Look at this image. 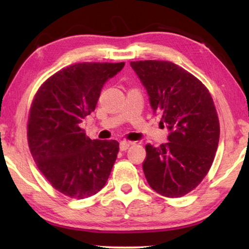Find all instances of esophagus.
I'll return each instance as SVG.
<instances>
[{
	"label": "esophagus",
	"mask_w": 249,
	"mask_h": 249,
	"mask_svg": "<svg viewBox=\"0 0 249 249\" xmlns=\"http://www.w3.org/2000/svg\"><path fill=\"white\" fill-rule=\"evenodd\" d=\"M130 144H132V142H130L122 141V142H120V149H121V150H126V149H127L128 147L130 146Z\"/></svg>",
	"instance_id": "obj_1"
}]
</instances>
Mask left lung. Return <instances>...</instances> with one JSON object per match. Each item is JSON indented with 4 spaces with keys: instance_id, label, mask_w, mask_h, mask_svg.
<instances>
[{
    "instance_id": "1",
    "label": "left lung",
    "mask_w": 249,
    "mask_h": 249,
    "mask_svg": "<svg viewBox=\"0 0 249 249\" xmlns=\"http://www.w3.org/2000/svg\"><path fill=\"white\" fill-rule=\"evenodd\" d=\"M149 96L168 142L146 145L142 162L147 182L159 195L180 197L210 170L220 140V123L209 90L199 79L170 61H132Z\"/></svg>"
}]
</instances>
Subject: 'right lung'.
I'll list each match as a JSON object with an SVG mask.
<instances>
[{"mask_svg": "<svg viewBox=\"0 0 249 249\" xmlns=\"http://www.w3.org/2000/svg\"><path fill=\"white\" fill-rule=\"evenodd\" d=\"M124 62H82L62 69L37 91L28 116V146L50 184L74 199L98 193L114 165L119 142L91 140L80 124Z\"/></svg>", "mask_w": 249, "mask_h": 249, "instance_id": "right-lung-1", "label": "right lung"}]
</instances>
